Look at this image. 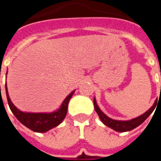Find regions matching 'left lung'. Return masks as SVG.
Returning a JSON list of instances; mask_svg holds the SVG:
<instances>
[{
  "mask_svg": "<svg viewBox=\"0 0 161 161\" xmlns=\"http://www.w3.org/2000/svg\"><path fill=\"white\" fill-rule=\"evenodd\" d=\"M93 102H94L95 110L97 113L98 116H99V118L102 121V122L104 125H106L107 127L114 129L116 132L130 131L132 129L137 128L138 126H140L143 121H145L146 119L148 117L149 115L152 114V112L153 111V109H154V108L156 107V104H157V100H156L153 105L149 108L147 111H146L144 114H142V115H140L138 117H135V118L128 120V121H118V120H114V119L109 118L108 116L105 115L104 113L100 109V108L98 107L95 97Z\"/></svg>",
  "mask_w": 161,
  "mask_h": 161,
  "instance_id": "1",
  "label": "left lung"
}]
</instances>
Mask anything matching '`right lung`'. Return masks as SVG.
<instances>
[{
    "mask_svg": "<svg viewBox=\"0 0 161 161\" xmlns=\"http://www.w3.org/2000/svg\"><path fill=\"white\" fill-rule=\"evenodd\" d=\"M8 73V71H7ZM1 87V86H0ZM75 91L70 92L67 96L65 99L64 100L62 104L58 109L51 113H31V112H23L19 110L14 105L9 97L8 91L6 84V94H7V99L8 103L9 108L15 117L19 120V122H21L24 126L28 128L31 130L38 133H45L50 129L55 128L58 125H59L64 119L65 118L67 114V108L70 99L74 94Z\"/></svg>",
    "mask_w": 161,
    "mask_h": 161,
    "instance_id": "1",
    "label": "right lung"
}]
</instances>
